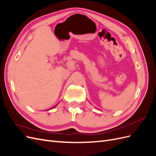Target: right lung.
Returning <instances> with one entry per match:
<instances>
[{"instance_id":"1","label":"right lung","mask_w":156,"mask_h":156,"mask_svg":"<svg viewBox=\"0 0 156 156\" xmlns=\"http://www.w3.org/2000/svg\"><path fill=\"white\" fill-rule=\"evenodd\" d=\"M55 106H56V105H55ZM54 107H55V106H54Z\"/></svg>"}]
</instances>
